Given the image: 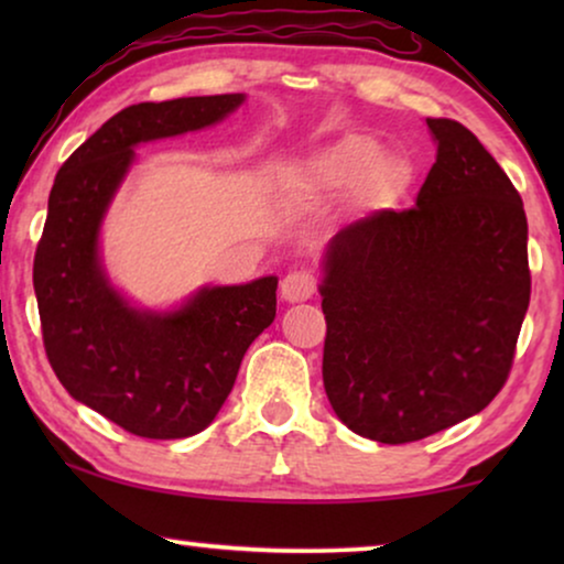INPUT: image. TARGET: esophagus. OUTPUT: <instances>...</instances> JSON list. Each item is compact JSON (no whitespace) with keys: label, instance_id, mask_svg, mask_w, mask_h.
Instances as JSON below:
<instances>
[{"label":"esophagus","instance_id":"esophagus-1","mask_svg":"<svg viewBox=\"0 0 564 564\" xmlns=\"http://www.w3.org/2000/svg\"><path fill=\"white\" fill-rule=\"evenodd\" d=\"M318 290V280L305 269H295V272L284 274L282 280V297L288 303H303V300H311Z\"/></svg>","mask_w":564,"mask_h":564}]
</instances>
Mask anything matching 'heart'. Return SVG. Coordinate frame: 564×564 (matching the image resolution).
<instances>
[{"label":"heart","instance_id":"heart-1","mask_svg":"<svg viewBox=\"0 0 564 564\" xmlns=\"http://www.w3.org/2000/svg\"><path fill=\"white\" fill-rule=\"evenodd\" d=\"M361 180L380 192L398 182L395 166L382 159L380 145L372 138L346 135L307 164V182L330 195L351 189Z\"/></svg>","mask_w":564,"mask_h":564}]
</instances>
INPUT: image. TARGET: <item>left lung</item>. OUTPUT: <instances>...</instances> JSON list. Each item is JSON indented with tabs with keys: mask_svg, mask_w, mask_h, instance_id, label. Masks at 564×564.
Returning a JSON list of instances; mask_svg holds the SVG:
<instances>
[{
	"mask_svg": "<svg viewBox=\"0 0 564 564\" xmlns=\"http://www.w3.org/2000/svg\"><path fill=\"white\" fill-rule=\"evenodd\" d=\"M436 164L323 259V384L338 419L408 444L480 413L511 372L531 272L521 195L473 130L429 118Z\"/></svg>",
	"mask_w": 564,
	"mask_h": 564,
	"instance_id": "obj_1",
	"label": "left lung"
}]
</instances>
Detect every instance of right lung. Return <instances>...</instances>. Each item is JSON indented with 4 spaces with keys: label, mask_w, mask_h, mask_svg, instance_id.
I'll return each mask as SVG.
<instances>
[{
    "label": "right lung",
    "mask_w": 564,
    "mask_h": 564,
    "mask_svg": "<svg viewBox=\"0 0 564 564\" xmlns=\"http://www.w3.org/2000/svg\"><path fill=\"white\" fill-rule=\"evenodd\" d=\"M243 95L180 97L112 115L58 169L33 284L43 346L68 395L143 438L210 426L253 338L276 315V276L205 288L174 313L135 311L99 264V223L133 145L213 126Z\"/></svg>",
    "instance_id": "add662e5"
}]
</instances>
